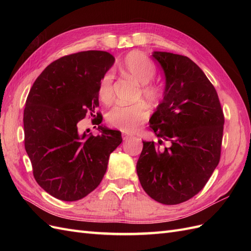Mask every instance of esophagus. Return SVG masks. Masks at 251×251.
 I'll return each instance as SVG.
<instances>
[{"label": "esophagus", "instance_id": "obj_1", "mask_svg": "<svg viewBox=\"0 0 251 251\" xmlns=\"http://www.w3.org/2000/svg\"><path fill=\"white\" fill-rule=\"evenodd\" d=\"M132 137H133V136L130 135V134H126V133L123 134V139H124L125 141H126V140H128V139H131Z\"/></svg>", "mask_w": 251, "mask_h": 251}]
</instances>
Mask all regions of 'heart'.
I'll use <instances>...</instances> for the list:
<instances>
[{"instance_id": "obj_1", "label": "heart", "mask_w": 251, "mask_h": 251, "mask_svg": "<svg viewBox=\"0 0 251 251\" xmlns=\"http://www.w3.org/2000/svg\"><path fill=\"white\" fill-rule=\"evenodd\" d=\"M121 69L141 83L143 98L151 103H157L162 97V89L150 83L156 76L157 68L149 56L139 51H133L125 57ZM98 97L103 103H110L113 100V74L107 72L98 85ZM150 115L148 107L144 103L117 104L107 115L108 124L117 130L126 133H133L146 123Z\"/></svg>"}]
</instances>
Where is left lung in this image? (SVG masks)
<instances>
[{"instance_id":"1","label":"left lung","mask_w":251,"mask_h":251,"mask_svg":"<svg viewBox=\"0 0 251 251\" xmlns=\"http://www.w3.org/2000/svg\"><path fill=\"white\" fill-rule=\"evenodd\" d=\"M153 57L164 71L165 90L150 126L171 144L161 150L143 141L136 169L151 199L175 205L198 194L219 164L224 114L215 87L191 58L160 51Z\"/></svg>"}]
</instances>
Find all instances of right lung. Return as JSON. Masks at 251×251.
Instances as JSON below:
<instances>
[{"label": "right lung", "instance_id": "1", "mask_svg": "<svg viewBox=\"0 0 251 251\" xmlns=\"http://www.w3.org/2000/svg\"><path fill=\"white\" fill-rule=\"evenodd\" d=\"M114 62L105 51L73 53L46 67L30 89L23 119L25 149L35 181L56 199L77 201L93 192L123 141L119 131L100 126L101 114L95 124L100 135H81L77 127L100 105L98 85Z\"/></svg>", "mask_w": 251, "mask_h": 251}]
</instances>
